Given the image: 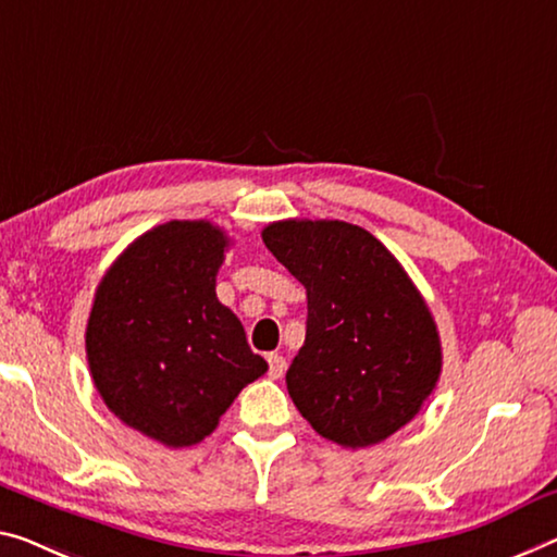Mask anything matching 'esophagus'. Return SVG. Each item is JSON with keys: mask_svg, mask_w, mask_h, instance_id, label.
Returning a JSON list of instances; mask_svg holds the SVG:
<instances>
[{"mask_svg": "<svg viewBox=\"0 0 557 557\" xmlns=\"http://www.w3.org/2000/svg\"><path fill=\"white\" fill-rule=\"evenodd\" d=\"M267 361H269V375H271V379L273 381L281 379V375H284V371H286V358L278 356V354H269Z\"/></svg>", "mask_w": 557, "mask_h": 557, "instance_id": "esophagus-1", "label": "esophagus"}]
</instances>
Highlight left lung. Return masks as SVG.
I'll return each instance as SVG.
<instances>
[{
	"label": "left lung",
	"mask_w": 557,
	"mask_h": 557,
	"mask_svg": "<svg viewBox=\"0 0 557 557\" xmlns=\"http://www.w3.org/2000/svg\"><path fill=\"white\" fill-rule=\"evenodd\" d=\"M263 244L306 288V341L286 373L313 431L344 448L386 441L438 383V329L404 267L366 228L288 219Z\"/></svg>",
	"instance_id": "8db88e82"
}]
</instances>
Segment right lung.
Wrapping results in <instances>:
<instances>
[{"mask_svg":"<svg viewBox=\"0 0 557 557\" xmlns=\"http://www.w3.org/2000/svg\"><path fill=\"white\" fill-rule=\"evenodd\" d=\"M228 236L211 221H166L111 263L87 323L101 400L169 448L213 433L244 386L269 371L216 298Z\"/></svg>","mask_w":557,"mask_h":557,"instance_id":"add662e5","label":"right lung"}]
</instances>
